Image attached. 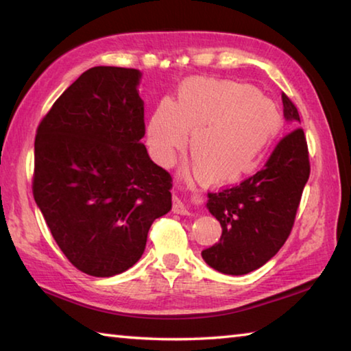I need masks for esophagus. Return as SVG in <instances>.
<instances>
[{
	"label": "esophagus",
	"mask_w": 351,
	"mask_h": 351,
	"mask_svg": "<svg viewBox=\"0 0 351 351\" xmlns=\"http://www.w3.org/2000/svg\"><path fill=\"white\" fill-rule=\"evenodd\" d=\"M173 212L178 213V215H189V209L186 207V204L182 203L180 198H173Z\"/></svg>",
	"instance_id": "34e87169"
}]
</instances>
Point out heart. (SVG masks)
Returning a JSON list of instances; mask_svg holds the SVG:
<instances>
[{"mask_svg":"<svg viewBox=\"0 0 351 351\" xmlns=\"http://www.w3.org/2000/svg\"><path fill=\"white\" fill-rule=\"evenodd\" d=\"M282 116L252 86L193 79L176 104L162 100L147 125V145L162 167L173 164L190 138L197 176L207 186H232L252 175L282 132Z\"/></svg>","mask_w":351,"mask_h":351,"instance_id":"b5f03b06","label":"heart"}]
</instances>
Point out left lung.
<instances>
[{
	"instance_id": "8db88e82",
	"label": "left lung",
	"mask_w": 351,
	"mask_h": 351,
	"mask_svg": "<svg viewBox=\"0 0 351 351\" xmlns=\"http://www.w3.org/2000/svg\"><path fill=\"white\" fill-rule=\"evenodd\" d=\"M285 121L300 123L299 111L282 94ZM310 178L306 139L294 128L278 142L263 169L239 186L207 193V209L221 224L218 243L201 255L207 265L229 276H243L269 261L293 229L302 192Z\"/></svg>"
}]
</instances>
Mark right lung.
I'll use <instances>...</instances> for the list:
<instances>
[{
    "mask_svg": "<svg viewBox=\"0 0 351 351\" xmlns=\"http://www.w3.org/2000/svg\"><path fill=\"white\" fill-rule=\"evenodd\" d=\"M139 69L94 66L41 121L34 198L77 269L111 277L138 261L171 209V178L148 156Z\"/></svg>",
    "mask_w": 351,
    "mask_h": 351,
    "instance_id": "obj_1",
    "label": "right lung"
}]
</instances>
